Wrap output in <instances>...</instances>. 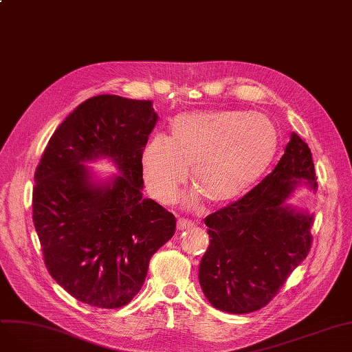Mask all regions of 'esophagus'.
Returning a JSON list of instances; mask_svg holds the SVG:
<instances>
[{
	"instance_id": "obj_1",
	"label": "esophagus",
	"mask_w": 352,
	"mask_h": 352,
	"mask_svg": "<svg viewBox=\"0 0 352 352\" xmlns=\"http://www.w3.org/2000/svg\"><path fill=\"white\" fill-rule=\"evenodd\" d=\"M195 224L192 223L191 219H188V218H184V217H181V218H178L177 219V228L178 230H181V231H184V230H190V228H192Z\"/></svg>"
}]
</instances>
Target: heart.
<instances>
[{
  "instance_id": "1",
  "label": "heart",
  "mask_w": 352,
  "mask_h": 352,
  "mask_svg": "<svg viewBox=\"0 0 352 352\" xmlns=\"http://www.w3.org/2000/svg\"><path fill=\"white\" fill-rule=\"evenodd\" d=\"M280 134L264 114L217 109L177 116L168 138L155 134L142 148L141 166L148 191L173 201L192 166V178L214 204L245 194L278 151Z\"/></svg>"
}]
</instances>
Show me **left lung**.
<instances>
[{"label": "left lung", "mask_w": 352, "mask_h": 352, "mask_svg": "<svg viewBox=\"0 0 352 352\" xmlns=\"http://www.w3.org/2000/svg\"><path fill=\"white\" fill-rule=\"evenodd\" d=\"M316 179L311 150L292 133L271 174L204 219L211 239L198 278L214 308L247 314L265 307L305 260L314 215L287 201L300 186L317 191Z\"/></svg>", "instance_id": "8db88e82"}]
</instances>
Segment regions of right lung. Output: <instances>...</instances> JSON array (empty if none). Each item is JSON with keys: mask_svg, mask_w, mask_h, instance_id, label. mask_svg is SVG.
I'll list each match as a JSON object with an SVG mask.
<instances>
[{"mask_svg": "<svg viewBox=\"0 0 352 352\" xmlns=\"http://www.w3.org/2000/svg\"><path fill=\"white\" fill-rule=\"evenodd\" d=\"M157 120L153 101L92 97L55 129L35 170L32 221L45 267L88 305H126L175 232V217L142 198L141 153ZM98 157L122 174L92 179L85 162Z\"/></svg>", "mask_w": 352, "mask_h": 352, "instance_id": "obj_1", "label": "right lung"}]
</instances>
